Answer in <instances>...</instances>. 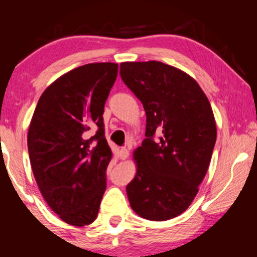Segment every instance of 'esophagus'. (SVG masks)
<instances>
[{"instance_id": "34e87169", "label": "esophagus", "mask_w": 257, "mask_h": 257, "mask_svg": "<svg viewBox=\"0 0 257 257\" xmlns=\"http://www.w3.org/2000/svg\"><path fill=\"white\" fill-rule=\"evenodd\" d=\"M129 156V150L126 149V147H122V149L119 150V158L120 159H126Z\"/></svg>"}]
</instances>
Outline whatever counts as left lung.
<instances>
[{
    "label": "left lung",
    "mask_w": 257,
    "mask_h": 257,
    "mask_svg": "<svg viewBox=\"0 0 257 257\" xmlns=\"http://www.w3.org/2000/svg\"><path fill=\"white\" fill-rule=\"evenodd\" d=\"M119 75L146 112L129 203L144 219H173L192 203L210 163L216 141L210 102L192 77L161 61L122 63Z\"/></svg>",
    "instance_id": "obj_1"
}]
</instances>
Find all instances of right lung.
Here are the masks:
<instances>
[{
	"label": "right lung",
	"instance_id": "right-lung-1",
	"mask_svg": "<svg viewBox=\"0 0 257 257\" xmlns=\"http://www.w3.org/2000/svg\"><path fill=\"white\" fill-rule=\"evenodd\" d=\"M117 71V64L93 63L65 73L43 91L32 116V172L47 204L69 225L98 216L112 157L102 113Z\"/></svg>",
	"mask_w": 257,
	"mask_h": 257
}]
</instances>
